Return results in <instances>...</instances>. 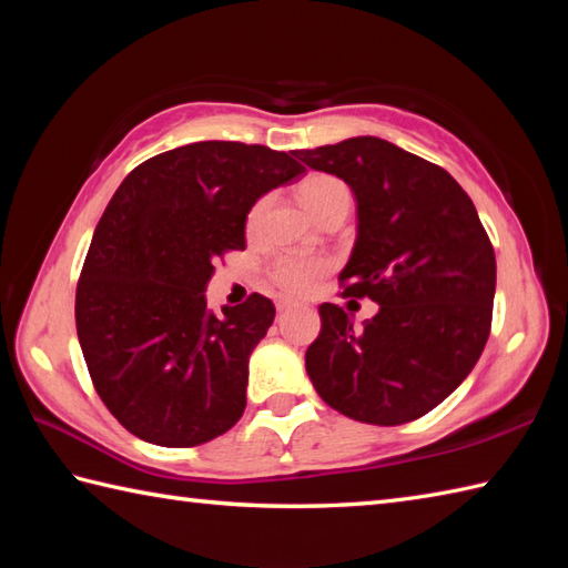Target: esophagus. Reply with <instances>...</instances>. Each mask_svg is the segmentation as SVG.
<instances>
[{
	"mask_svg": "<svg viewBox=\"0 0 568 568\" xmlns=\"http://www.w3.org/2000/svg\"><path fill=\"white\" fill-rule=\"evenodd\" d=\"M275 307H277V312H287L293 307V303H291V300H277Z\"/></svg>",
	"mask_w": 568,
	"mask_h": 568,
	"instance_id": "1",
	"label": "esophagus"
}]
</instances>
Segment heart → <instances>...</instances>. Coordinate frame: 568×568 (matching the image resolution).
Wrapping results in <instances>:
<instances>
[{"label": "heart", "mask_w": 568, "mask_h": 568, "mask_svg": "<svg viewBox=\"0 0 568 568\" xmlns=\"http://www.w3.org/2000/svg\"><path fill=\"white\" fill-rule=\"evenodd\" d=\"M297 195H300V202L305 204L307 212L315 216V220H322V216L332 207H336L339 202H352V192H348V187L339 178L327 175V173H315L305 178L297 187ZM263 207H265V200L253 204L246 222L248 232H253V229L258 226ZM327 273H329V263L315 256H281L268 265V281L277 287V291L291 297L310 295Z\"/></svg>", "instance_id": "b5f03b06"}]
</instances>
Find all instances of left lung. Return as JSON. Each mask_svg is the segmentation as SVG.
<instances>
[{"label":"left lung","instance_id":"1","mask_svg":"<svg viewBox=\"0 0 568 568\" xmlns=\"http://www.w3.org/2000/svg\"><path fill=\"white\" fill-rule=\"evenodd\" d=\"M354 190L358 234L342 297L378 315L354 329L344 307H320L305 354L320 397L366 425L413 422L449 397L484 354L496 297V253L474 202L439 168L376 136L297 151Z\"/></svg>","mask_w":568,"mask_h":568}]
</instances>
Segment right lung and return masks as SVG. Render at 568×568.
I'll return each instance as SVG.
<instances>
[{
    "instance_id": "obj_1",
    "label": "right lung",
    "mask_w": 568,
    "mask_h": 568,
    "mask_svg": "<svg viewBox=\"0 0 568 568\" xmlns=\"http://www.w3.org/2000/svg\"><path fill=\"white\" fill-rule=\"evenodd\" d=\"M303 173L291 153L200 141L136 165L106 204L75 324L94 390L139 439L187 449L244 415L248 356L275 307L251 293L216 317L204 287L216 261L246 248L253 202Z\"/></svg>"
}]
</instances>
